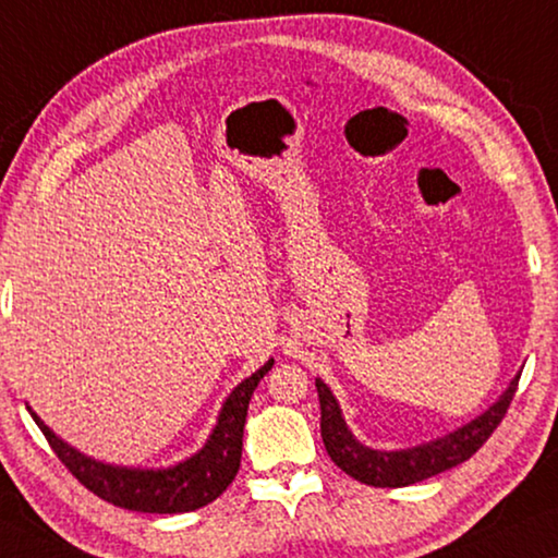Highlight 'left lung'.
<instances>
[{
	"mask_svg": "<svg viewBox=\"0 0 558 558\" xmlns=\"http://www.w3.org/2000/svg\"><path fill=\"white\" fill-rule=\"evenodd\" d=\"M517 374L509 381L507 391L488 407L484 414L471 418L469 424L453 428L447 436L439 439L416 444L409 449H372L354 436L347 426L344 414L337 397L322 379H316V391H319L322 404V439L327 447L333 464L347 471L356 482L379 486V488H399L416 482H424L428 476L441 474V471L464 464L466 459L482 449V444L494 434V428L501 424L504 414L513 399L519 384Z\"/></svg>",
	"mask_w": 558,
	"mask_h": 558,
	"instance_id": "8db88e82",
	"label": "left lung"
}]
</instances>
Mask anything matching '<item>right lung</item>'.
Returning a JSON list of instances; mask_svg holds the SVG:
<instances>
[{
    "instance_id": "obj_1",
    "label": "right lung",
    "mask_w": 558,
    "mask_h": 558,
    "mask_svg": "<svg viewBox=\"0 0 558 558\" xmlns=\"http://www.w3.org/2000/svg\"><path fill=\"white\" fill-rule=\"evenodd\" d=\"M271 366L274 359H269L262 368H256L252 376H246L242 384H236L234 391L229 393L219 409L217 424H214L207 444L192 453L190 459L179 461L174 466L142 469L97 461L80 449H74L64 439H59L37 416V411L32 407L27 409L34 424L47 436L49 447L62 459V464L80 478V484L87 486L92 494H97L99 499L130 511L184 513L207 507L234 482L239 461H242L246 409H250L256 384L267 376Z\"/></svg>"
}]
</instances>
